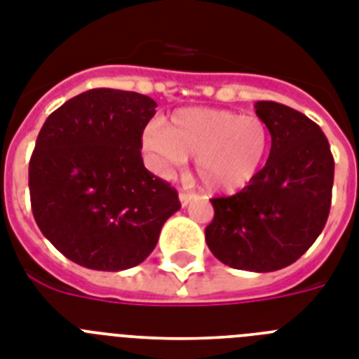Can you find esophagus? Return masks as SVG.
<instances>
[{"instance_id": "34e87169", "label": "esophagus", "mask_w": 359, "mask_h": 359, "mask_svg": "<svg viewBox=\"0 0 359 359\" xmlns=\"http://www.w3.org/2000/svg\"><path fill=\"white\" fill-rule=\"evenodd\" d=\"M194 198H195L194 194H186V191H180V195H179V201L182 206H188V204L191 203Z\"/></svg>"}]
</instances>
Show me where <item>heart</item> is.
Returning a JSON list of instances; mask_svg holds the SVG:
<instances>
[{"mask_svg": "<svg viewBox=\"0 0 359 359\" xmlns=\"http://www.w3.org/2000/svg\"><path fill=\"white\" fill-rule=\"evenodd\" d=\"M270 128L259 116L236 111L189 107L171 114L168 126L151 123L144 146L162 171L195 158V175L210 194H237L263 170L270 153Z\"/></svg>", "mask_w": 359, "mask_h": 359, "instance_id": "obj_1", "label": "heart"}]
</instances>
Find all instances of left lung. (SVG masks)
<instances>
[{
  "label": "left lung",
  "instance_id": "1",
  "mask_svg": "<svg viewBox=\"0 0 359 359\" xmlns=\"http://www.w3.org/2000/svg\"><path fill=\"white\" fill-rule=\"evenodd\" d=\"M255 113L272 135L266 164L239 194L212 198L215 215L204 233L221 263L273 272L296 263L323 231L334 156L321 128L299 111L261 100Z\"/></svg>",
  "mask_w": 359,
  "mask_h": 359
}]
</instances>
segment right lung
Masks as SVG:
<instances>
[{"label":"right lung","instance_id":"add662e5","mask_svg":"<svg viewBox=\"0 0 359 359\" xmlns=\"http://www.w3.org/2000/svg\"><path fill=\"white\" fill-rule=\"evenodd\" d=\"M156 102L91 89L49 114L29 162L36 224L72 263L118 272L151 254L179 194L144 168L142 133Z\"/></svg>","mask_w":359,"mask_h":359}]
</instances>
